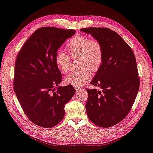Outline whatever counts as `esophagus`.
<instances>
[{
  "label": "esophagus",
  "mask_w": 153,
  "mask_h": 153,
  "mask_svg": "<svg viewBox=\"0 0 153 153\" xmlns=\"http://www.w3.org/2000/svg\"><path fill=\"white\" fill-rule=\"evenodd\" d=\"M75 89H76V91H80L81 89V88H75Z\"/></svg>",
  "instance_id": "esophagus-1"
}]
</instances>
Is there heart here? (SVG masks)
<instances>
[{
	"label": "heart",
	"mask_w": 153,
	"mask_h": 153,
	"mask_svg": "<svg viewBox=\"0 0 153 153\" xmlns=\"http://www.w3.org/2000/svg\"><path fill=\"white\" fill-rule=\"evenodd\" d=\"M66 49L71 58L80 57L79 64L84 69L70 73L64 79V82L76 88H80L92 77V72L97 71L103 61L104 51L102 44L96 39L84 36L73 37L66 44ZM55 63L58 69L67 72L71 65V57L59 49L55 54Z\"/></svg>",
	"instance_id": "b5f03b06"
}]
</instances>
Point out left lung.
<instances>
[{
	"mask_svg": "<svg viewBox=\"0 0 153 153\" xmlns=\"http://www.w3.org/2000/svg\"><path fill=\"white\" fill-rule=\"evenodd\" d=\"M102 44L103 61L91 84L101 91L86 88L85 109L89 120L101 128L121 122L128 114L139 88L135 56L117 33L108 28L81 29Z\"/></svg>",
	"mask_w": 153,
	"mask_h": 153,
	"instance_id": "left-lung-1",
	"label": "left lung"
}]
</instances>
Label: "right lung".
Instances as JSON below:
<instances>
[{
  "instance_id": "right-lung-1",
  "label": "right lung",
  "mask_w": 153,
  "mask_h": 153,
  "mask_svg": "<svg viewBox=\"0 0 153 153\" xmlns=\"http://www.w3.org/2000/svg\"><path fill=\"white\" fill-rule=\"evenodd\" d=\"M75 33L72 29L41 27L17 56L14 90L25 115L40 127L51 128L61 122L65 104L76 92L72 85L58 86L62 77L54 60L58 49Z\"/></svg>"
}]
</instances>
